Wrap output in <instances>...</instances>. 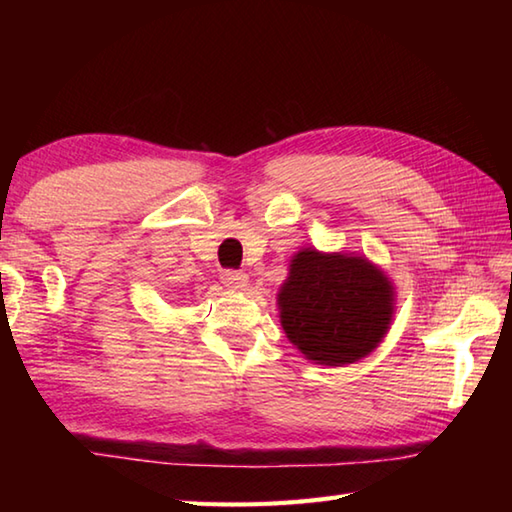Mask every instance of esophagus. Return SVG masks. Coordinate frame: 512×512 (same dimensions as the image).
<instances>
[{
    "mask_svg": "<svg viewBox=\"0 0 512 512\" xmlns=\"http://www.w3.org/2000/svg\"><path fill=\"white\" fill-rule=\"evenodd\" d=\"M220 279L233 290H244L248 286V275L242 273V270H222Z\"/></svg>",
    "mask_w": 512,
    "mask_h": 512,
    "instance_id": "obj_1",
    "label": "esophagus"
}]
</instances>
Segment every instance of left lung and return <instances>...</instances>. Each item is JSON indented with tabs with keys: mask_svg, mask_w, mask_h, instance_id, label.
Returning a JSON list of instances; mask_svg holds the SVG:
<instances>
[{
	"mask_svg": "<svg viewBox=\"0 0 512 512\" xmlns=\"http://www.w3.org/2000/svg\"><path fill=\"white\" fill-rule=\"evenodd\" d=\"M394 288L365 257L301 250L279 292L281 325L292 345L319 365L367 356L389 330Z\"/></svg>",
	"mask_w": 512,
	"mask_h": 512,
	"instance_id": "left-lung-1",
	"label": "left lung"
}]
</instances>
